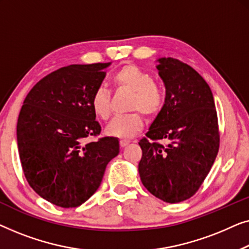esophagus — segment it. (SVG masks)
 <instances>
[{
    "mask_svg": "<svg viewBox=\"0 0 249 249\" xmlns=\"http://www.w3.org/2000/svg\"><path fill=\"white\" fill-rule=\"evenodd\" d=\"M129 142H131V140H129V139H126V138H123V139H121L120 144H121L122 148H124V146L127 145Z\"/></svg>",
    "mask_w": 249,
    "mask_h": 249,
    "instance_id": "34e87169",
    "label": "esophagus"
}]
</instances>
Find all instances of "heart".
I'll use <instances>...</instances> for the list:
<instances>
[{
	"instance_id": "obj_1",
	"label": "heart",
	"mask_w": 249,
	"mask_h": 249,
	"mask_svg": "<svg viewBox=\"0 0 249 249\" xmlns=\"http://www.w3.org/2000/svg\"><path fill=\"white\" fill-rule=\"evenodd\" d=\"M111 83L117 90H126L132 96L128 100L131 113L115 116L107 125L106 132L117 138H128L135 134L143 125L140 111L146 116L158 115L166 103V92L149 72L133 64H126L111 75ZM111 94L106 87L99 86L90 98L94 115L106 121L110 116Z\"/></svg>"
}]
</instances>
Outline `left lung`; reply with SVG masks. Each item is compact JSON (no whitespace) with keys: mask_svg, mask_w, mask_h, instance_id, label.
Returning a JSON list of instances; mask_svg holds the SVG:
<instances>
[{"mask_svg":"<svg viewBox=\"0 0 249 249\" xmlns=\"http://www.w3.org/2000/svg\"><path fill=\"white\" fill-rule=\"evenodd\" d=\"M166 103L140 140L139 173L152 195L167 203L193 196L208 176L220 145L212 91L195 70L179 59L160 58ZM168 139L163 146L159 141Z\"/></svg>","mask_w":249,"mask_h":249,"instance_id":"left-lung-1","label":"left lung"}]
</instances>
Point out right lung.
Wrapping results in <instances>:
<instances>
[{
    "label": "right lung",
    "mask_w": 249,
    "mask_h": 249,
    "mask_svg": "<svg viewBox=\"0 0 249 249\" xmlns=\"http://www.w3.org/2000/svg\"><path fill=\"white\" fill-rule=\"evenodd\" d=\"M110 63L73 64L50 73L34 86L21 107L17 141L24 176L36 193L61 208H76L100 186L120 141L100 135L91 94Z\"/></svg>",
    "instance_id": "1"
}]
</instances>
